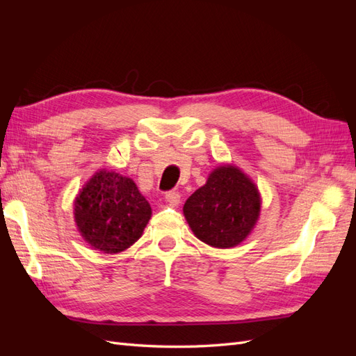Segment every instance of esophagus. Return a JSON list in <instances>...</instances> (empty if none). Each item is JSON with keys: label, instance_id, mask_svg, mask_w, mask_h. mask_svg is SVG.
<instances>
[{"label": "esophagus", "instance_id": "esophagus-1", "mask_svg": "<svg viewBox=\"0 0 356 356\" xmlns=\"http://www.w3.org/2000/svg\"><path fill=\"white\" fill-rule=\"evenodd\" d=\"M165 199H166V202H168L169 204H172V207H178L179 202H181V195H179V191L172 190V191H168V193H166Z\"/></svg>", "mask_w": 356, "mask_h": 356}]
</instances>
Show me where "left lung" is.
Instances as JSON below:
<instances>
[{
    "instance_id": "8db88e82",
    "label": "left lung",
    "mask_w": 356,
    "mask_h": 356,
    "mask_svg": "<svg viewBox=\"0 0 356 356\" xmlns=\"http://www.w3.org/2000/svg\"><path fill=\"white\" fill-rule=\"evenodd\" d=\"M261 197L257 186L232 165L213 169L207 184L197 188L184 204L193 233L213 248L242 243L260 217Z\"/></svg>"
}]
</instances>
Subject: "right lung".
I'll list each match as a JSON object with an SVG mask.
<instances>
[{"instance_id":"obj_1","label":"right lung","mask_w":356,"mask_h":356,"mask_svg":"<svg viewBox=\"0 0 356 356\" xmlns=\"http://www.w3.org/2000/svg\"><path fill=\"white\" fill-rule=\"evenodd\" d=\"M74 204L83 239L104 254L127 250L141 238L152 218V207L135 182L105 169L88 181Z\"/></svg>"}]
</instances>
